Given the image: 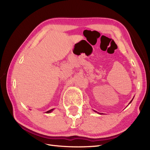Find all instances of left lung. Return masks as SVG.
Returning <instances> with one entry per match:
<instances>
[{
    "label": "left lung",
    "mask_w": 150,
    "mask_h": 150,
    "mask_svg": "<svg viewBox=\"0 0 150 150\" xmlns=\"http://www.w3.org/2000/svg\"><path fill=\"white\" fill-rule=\"evenodd\" d=\"M133 99H132V100H131V101H130V103H129V104H130V103H131V101H133ZM98 113H99V112H98ZM99 114H100V113H99Z\"/></svg>",
    "instance_id": "obj_1"
}]
</instances>
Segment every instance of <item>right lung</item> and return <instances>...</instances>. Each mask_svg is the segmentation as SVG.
Masks as SVG:
<instances>
[{
    "mask_svg": "<svg viewBox=\"0 0 150 150\" xmlns=\"http://www.w3.org/2000/svg\"><path fill=\"white\" fill-rule=\"evenodd\" d=\"M53 110H54V109H52V110H49V111H47L46 112H47V113H49V112H52Z\"/></svg>",
    "mask_w": 150,
    "mask_h": 150,
    "instance_id": "obj_1",
    "label": "right lung"
}]
</instances>
